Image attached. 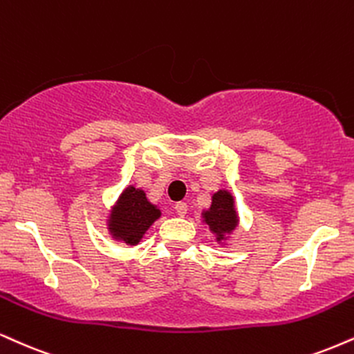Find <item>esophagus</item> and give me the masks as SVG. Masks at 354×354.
<instances>
[{
  "instance_id": "1",
  "label": "esophagus",
  "mask_w": 354,
  "mask_h": 354,
  "mask_svg": "<svg viewBox=\"0 0 354 354\" xmlns=\"http://www.w3.org/2000/svg\"><path fill=\"white\" fill-rule=\"evenodd\" d=\"M174 211H176L178 216H186V212H188V204L186 203H176L174 204Z\"/></svg>"
}]
</instances>
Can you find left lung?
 <instances>
[{
    "mask_svg": "<svg viewBox=\"0 0 354 354\" xmlns=\"http://www.w3.org/2000/svg\"><path fill=\"white\" fill-rule=\"evenodd\" d=\"M203 218L211 231L218 236V241L223 239L224 234L234 231L237 225V214L231 193L221 189L212 196L211 207L203 212Z\"/></svg>",
    "mask_w": 354,
    "mask_h": 354,
    "instance_id": "left-lung-1",
    "label": "left lung"
}]
</instances>
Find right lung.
<instances>
[{
    "label": "right lung",
    "instance_id": "obj_1",
    "mask_svg": "<svg viewBox=\"0 0 354 354\" xmlns=\"http://www.w3.org/2000/svg\"><path fill=\"white\" fill-rule=\"evenodd\" d=\"M160 216V209L148 201L147 194L142 189L130 186L123 191L117 206L110 214L109 229L115 239L135 245Z\"/></svg>",
    "mask_w": 354,
    "mask_h": 354
}]
</instances>
